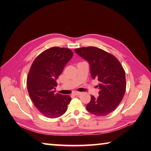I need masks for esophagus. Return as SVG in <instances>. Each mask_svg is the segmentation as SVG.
Instances as JSON below:
<instances>
[{
    "label": "esophagus",
    "instance_id": "34e87169",
    "mask_svg": "<svg viewBox=\"0 0 151 151\" xmlns=\"http://www.w3.org/2000/svg\"><path fill=\"white\" fill-rule=\"evenodd\" d=\"M73 94L75 95V96H79L81 94V93L80 92H74V93H73Z\"/></svg>",
    "mask_w": 151,
    "mask_h": 151
}]
</instances>
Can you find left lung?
Returning a JSON list of instances; mask_svg holds the SVG:
<instances>
[{"label":"left lung","instance_id":"left-lung-1","mask_svg":"<svg viewBox=\"0 0 151 151\" xmlns=\"http://www.w3.org/2000/svg\"><path fill=\"white\" fill-rule=\"evenodd\" d=\"M75 52L87 60L90 65L91 75L99 82V96H91L86 105L89 113L103 116L118 107L126 90L125 72L118 59L104 50L94 47L75 49Z\"/></svg>","mask_w":151,"mask_h":151}]
</instances>
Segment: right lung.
Wrapping results in <instances>:
<instances>
[{
  "mask_svg": "<svg viewBox=\"0 0 151 151\" xmlns=\"http://www.w3.org/2000/svg\"><path fill=\"white\" fill-rule=\"evenodd\" d=\"M73 56L70 49L55 47L45 50L32 63L27 78V88L35 107L50 118L65 113L71 98L55 93L57 79Z\"/></svg>",
  "mask_w": 151,
  "mask_h": 151,
  "instance_id": "add662e5",
  "label": "right lung"
}]
</instances>
